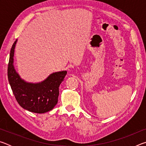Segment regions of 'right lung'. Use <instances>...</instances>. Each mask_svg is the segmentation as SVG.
I'll list each match as a JSON object with an SVG mask.
<instances>
[{
	"label": "right lung",
	"mask_w": 146,
	"mask_h": 146,
	"mask_svg": "<svg viewBox=\"0 0 146 146\" xmlns=\"http://www.w3.org/2000/svg\"><path fill=\"white\" fill-rule=\"evenodd\" d=\"M17 39L9 54L8 78L13 95L19 104L29 111L44 113L53 110L58 102L59 86L67 71L51 73L40 82H29L22 78L14 66V53Z\"/></svg>",
	"instance_id": "obj_1"
}]
</instances>
